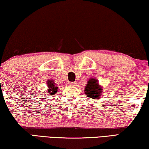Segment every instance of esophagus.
I'll return each instance as SVG.
<instances>
[{
	"label": "esophagus",
	"mask_w": 149,
	"mask_h": 149,
	"mask_svg": "<svg viewBox=\"0 0 149 149\" xmlns=\"http://www.w3.org/2000/svg\"><path fill=\"white\" fill-rule=\"evenodd\" d=\"M69 84H70L69 85H71V86H75V82H70Z\"/></svg>",
	"instance_id": "esophagus-1"
}]
</instances>
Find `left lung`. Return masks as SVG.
<instances>
[{"label":"left lung","instance_id":"1","mask_svg":"<svg viewBox=\"0 0 149 149\" xmlns=\"http://www.w3.org/2000/svg\"><path fill=\"white\" fill-rule=\"evenodd\" d=\"M101 93V87L99 86L98 81L96 79H94V78H91L88 81L87 85L85 87V95H87L89 98H91V99H97L100 97Z\"/></svg>","mask_w":149,"mask_h":149}]
</instances>
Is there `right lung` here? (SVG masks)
<instances>
[{"label":"right lung","instance_id":"1","mask_svg":"<svg viewBox=\"0 0 149 149\" xmlns=\"http://www.w3.org/2000/svg\"><path fill=\"white\" fill-rule=\"evenodd\" d=\"M47 84L49 89V91H48V92H49L50 94L54 95L55 93H56V91H58V87H56V84H55L53 81H48Z\"/></svg>","mask_w":149,"mask_h":149}]
</instances>
